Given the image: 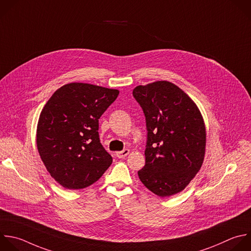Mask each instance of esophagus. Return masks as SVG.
I'll return each instance as SVG.
<instances>
[{"label": "esophagus", "instance_id": "obj_1", "mask_svg": "<svg viewBox=\"0 0 251 251\" xmlns=\"http://www.w3.org/2000/svg\"><path fill=\"white\" fill-rule=\"evenodd\" d=\"M129 152H130V150H129V149H125V150H123V151H116V152H115V155H116L117 157H119V158H122V157L126 156Z\"/></svg>", "mask_w": 251, "mask_h": 251}]
</instances>
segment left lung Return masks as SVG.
<instances>
[{
	"instance_id": "obj_1",
	"label": "left lung",
	"mask_w": 251,
	"mask_h": 251,
	"mask_svg": "<svg viewBox=\"0 0 251 251\" xmlns=\"http://www.w3.org/2000/svg\"><path fill=\"white\" fill-rule=\"evenodd\" d=\"M133 96L141 105L148 130L142 183L159 197L177 194L203 164L206 127L196 103L175 83L157 80L138 86Z\"/></svg>"
}]
</instances>
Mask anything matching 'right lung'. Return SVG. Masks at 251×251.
I'll list each match as a JSON object with an SVG mask.
<instances>
[{
    "label": "right lung",
    "instance_id": "right-lung-1",
    "mask_svg": "<svg viewBox=\"0 0 251 251\" xmlns=\"http://www.w3.org/2000/svg\"><path fill=\"white\" fill-rule=\"evenodd\" d=\"M118 95V90L71 82L44 105L36 130L37 150L47 172L64 188L92 185L112 163L100 141L99 119Z\"/></svg>",
    "mask_w": 251,
    "mask_h": 251
}]
</instances>
